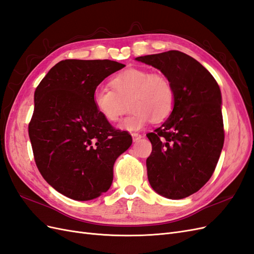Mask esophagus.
Returning a JSON list of instances; mask_svg holds the SVG:
<instances>
[{
	"label": "esophagus",
	"instance_id": "obj_1",
	"mask_svg": "<svg viewBox=\"0 0 254 254\" xmlns=\"http://www.w3.org/2000/svg\"><path fill=\"white\" fill-rule=\"evenodd\" d=\"M132 137H133V140L134 141H138L140 138H142V136L140 134H138V133H133Z\"/></svg>",
	"mask_w": 254,
	"mask_h": 254
}]
</instances>
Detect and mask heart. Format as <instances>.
<instances>
[{
    "mask_svg": "<svg viewBox=\"0 0 254 254\" xmlns=\"http://www.w3.org/2000/svg\"><path fill=\"white\" fill-rule=\"evenodd\" d=\"M111 85L113 89L101 86L95 90L93 105L105 120L116 122L125 110L122 100L132 96L129 106L133 113L119 125L125 131H138L151 120H165L175 105V89L169 79L146 69L123 71L112 79Z\"/></svg>",
    "mask_w": 254,
    "mask_h": 254,
    "instance_id": "obj_1",
    "label": "heart"
}]
</instances>
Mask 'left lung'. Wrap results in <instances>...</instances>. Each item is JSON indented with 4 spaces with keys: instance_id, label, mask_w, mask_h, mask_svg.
Wrapping results in <instances>:
<instances>
[{
    "instance_id": "obj_1",
    "label": "left lung",
    "mask_w": 254,
    "mask_h": 254,
    "mask_svg": "<svg viewBox=\"0 0 254 254\" xmlns=\"http://www.w3.org/2000/svg\"><path fill=\"white\" fill-rule=\"evenodd\" d=\"M135 61L158 69L175 89V105L163 125L147 134L151 187L178 200L197 192L218 163L224 141L221 91L213 75L180 51L139 56Z\"/></svg>"
}]
</instances>
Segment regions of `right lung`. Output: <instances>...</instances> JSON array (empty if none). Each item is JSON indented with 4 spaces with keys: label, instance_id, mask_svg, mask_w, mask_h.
Listing matches in <instances>:
<instances>
[{
    "label": "right lung",
    "instance_id": "1",
    "mask_svg": "<svg viewBox=\"0 0 254 254\" xmlns=\"http://www.w3.org/2000/svg\"><path fill=\"white\" fill-rule=\"evenodd\" d=\"M126 67L108 60L56 64L35 90L28 126L36 165L48 184L66 197L88 201L113 183L114 164L132 144L93 105L105 77Z\"/></svg>",
    "mask_w": 254,
    "mask_h": 254
}]
</instances>
